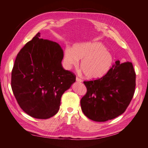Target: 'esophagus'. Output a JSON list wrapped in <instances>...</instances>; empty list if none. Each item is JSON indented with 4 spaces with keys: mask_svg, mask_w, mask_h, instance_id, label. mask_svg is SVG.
<instances>
[{
    "mask_svg": "<svg viewBox=\"0 0 148 148\" xmlns=\"http://www.w3.org/2000/svg\"><path fill=\"white\" fill-rule=\"evenodd\" d=\"M76 81H77V82L81 83L82 82V80L80 79V78H79L78 77H77V78H76Z\"/></svg>",
    "mask_w": 148,
    "mask_h": 148,
    "instance_id": "34e87169",
    "label": "esophagus"
}]
</instances>
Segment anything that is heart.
I'll return each instance as SVG.
<instances>
[{"mask_svg": "<svg viewBox=\"0 0 148 148\" xmlns=\"http://www.w3.org/2000/svg\"><path fill=\"white\" fill-rule=\"evenodd\" d=\"M79 60H82L80 67L85 77L89 79L104 77L109 72L114 62L112 53L99 42H80L74 45L72 49H65L64 62L66 69L77 66Z\"/></svg>", "mask_w": 148, "mask_h": 148, "instance_id": "b5f03b06", "label": "heart"}]
</instances>
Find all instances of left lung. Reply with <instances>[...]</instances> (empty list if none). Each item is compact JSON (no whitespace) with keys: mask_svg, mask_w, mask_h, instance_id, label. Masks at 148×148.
Segmentation results:
<instances>
[{"mask_svg":"<svg viewBox=\"0 0 148 148\" xmlns=\"http://www.w3.org/2000/svg\"><path fill=\"white\" fill-rule=\"evenodd\" d=\"M83 83L87 88L80 101L83 114L95 122H106L127 109L135 93L136 73L131 62L117 60L104 77Z\"/></svg>","mask_w":148,"mask_h":148,"instance_id":"8db88e82","label":"left lung"}]
</instances>
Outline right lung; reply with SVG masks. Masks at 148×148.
I'll list each match as a JSON object with an SVG mask.
<instances>
[{
  "label": "right lung",
  "mask_w": 148,
  "mask_h": 148,
  "mask_svg": "<svg viewBox=\"0 0 148 148\" xmlns=\"http://www.w3.org/2000/svg\"><path fill=\"white\" fill-rule=\"evenodd\" d=\"M58 43L38 33L18 53L12 71V89L20 107L31 117L47 119L59 110L62 95L76 81L62 65Z\"/></svg>",
  "instance_id": "1"
}]
</instances>
